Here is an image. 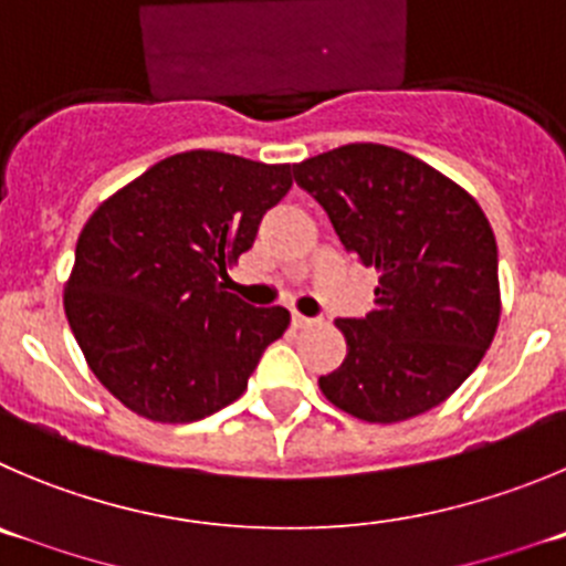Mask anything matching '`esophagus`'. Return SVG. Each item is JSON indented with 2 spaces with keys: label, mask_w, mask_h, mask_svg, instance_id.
<instances>
[{
  "label": "esophagus",
  "mask_w": 566,
  "mask_h": 566,
  "mask_svg": "<svg viewBox=\"0 0 566 566\" xmlns=\"http://www.w3.org/2000/svg\"><path fill=\"white\" fill-rule=\"evenodd\" d=\"M318 324V318H307V315L301 313H293V326L295 329H310V326Z\"/></svg>",
  "instance_id": "34e87169"
}]
</instances>
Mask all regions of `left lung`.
I'll return each mask as SVG.
<instances>
[{
  "instance_id": "1",
  "label": "left lung",
  "mask_w": 566,
  "mask_h": 566,
  "mask_svg": "<svg viewBox=\"0 0 566 566\" xmlns=\"http://www.w3.org/2000/svg\"><path fill=\"white\" fill-rule=\"evenodd\" d=\"M348 253L374 268V310L340 318L346 357L318 379L335 408L374 424L450 399L500 324L497 240L478 200L405 150L343 145L293 164Z\"/></svg>"
}]
</instances>
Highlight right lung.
Instances as JSON below:
<instances>
[{
	"label": "right lung",
	"mask_w": 566,
	"mask_h": 566,
	"mask_svg": "<svg viewBox=\"0 0 566 566\" xmlns=\"http://www.w3.org/2000/svg\"><path fill=\"white\" fill-rule=\"evenodd\" d=\"M290 187V164L187 150L94 209L63 310L94 377L125 408L187 424L240 399L290 313L229 293V268Z\"/></svg>",
	"instance_id": "1"
}]
</instances>
